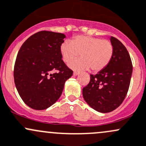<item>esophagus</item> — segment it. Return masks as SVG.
Here are the masks:
<instances>
[{"instance_id":"1","label":"esophagus","mask_w":146,"mask_h":146,"mask_svg":"<svg viewBox=\"0 0 146 146\" xmlns=\"http://www.w3.org/2000/svg\"><path fill=\"white\" fill-rule=\"evenodd\" d=\"M79 74H80L79 72H76V71L73 72V76H78V75H79Z\"/></svg>"}]
</instances>
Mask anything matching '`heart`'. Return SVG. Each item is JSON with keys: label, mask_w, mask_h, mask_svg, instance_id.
Listing matches in <instances>:
<instances>
[{"label": "heart", "mask_w": 146, "mask_h": 146, "mask_svg": "<svg viewBox=\"0 0 146 146\" xmlns=\"http://www.w3.org/2000/svg\"><path fill=\"white\" fill-rule=\"evenodd\" d=\"M61 57L66 64L74 60L80 54L82 58L73 61L70 66L78 70H91L95 73L105 69L114 54V46L111 41L101 38L77 36L65 40L60 46Z\"/></svg>", "instance_id": "1"}]
</instances>
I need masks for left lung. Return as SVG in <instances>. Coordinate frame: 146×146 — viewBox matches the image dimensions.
Masks as SVG:
<instances>
[{
    "label": "left lung",
    "instance_id": "1",
    "mask_svg": "<svg viewBox=\"0 0 146 146\" xmlns=\"http://www.w3.org/2000/svg\"><path fill=\"white\" fill-rule=\"evenodd\" d=\"M114 54L108 66L96 75L82 89L85 101L93 109L106 113L121 105L128 92L133 66L125 46L115 37L110 38Z\"/></svg>",
    "mask_w": 146,
    "mask_h": 146
}]
</instances>
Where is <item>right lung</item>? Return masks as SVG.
Returning a JSON list of instances; mask_svg holds the SVG:
<instances>
[{
  "mask_svg": "<svg viewBox=\"0 0 146 146\" xmlns=\"http://www.w3.org/2000/svg\"><path fill=\"white\" fill-rule=\"evenodd\" d=\"M65 35L37 32L23 43L14 66V80L23 101L35 110H44L59 99L73 70L62 60L60 46ZM56 71L54 74L51 72Z\"/></svg>",
  "mask_w": 146,
  "mask_h": 146,
  "instance_id": "obj_1",
  "label": "right lung"
}]
</instances>
